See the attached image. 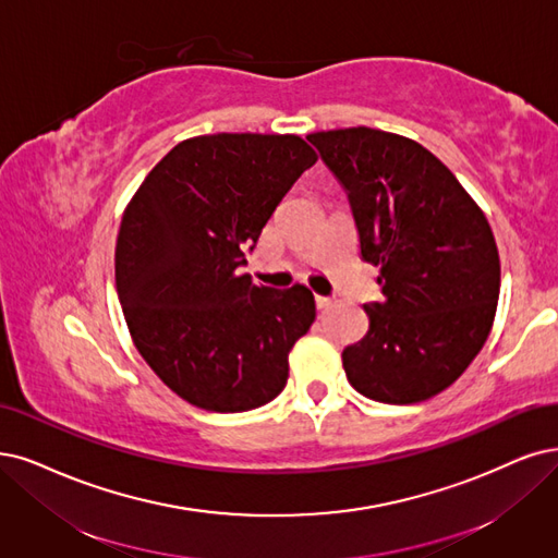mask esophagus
<instances>
[{"instance_id":"1","label":"esophagus","mask_w":558,"mask_h":558,"mask_svg":"<svg viewBox=\"0 0 558 558\" xmlns=\"http://www.w3.org/2000/svg\"><path fill=\"white\" fill-rule=\"evenodd\" d=\"M315 303H317V307H319V311H322V307H328V305H331V299H328V296H322V294H317V296H315Z\"/></svg>"}]
</instances>
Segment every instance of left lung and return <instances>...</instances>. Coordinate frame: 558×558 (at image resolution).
Masks as SVG:
<instances>
[{
	"label": "left lung",
	"instance_id": "obj_1",
	"mask_svg": "<svg viewBox=\"0 0 558 558\" xmlns=\"http://www.w3.org/2000/svg\"><path fill=\"white\" fill-rule=\"evenodd\" d=\"M347 193L361 257L379 266L381 301L344 347L361 396L414 404L441 393L478 356L497 313L499 253L489 222L418 142L377 129L307 135Z\"/></svg>",
	"mask_w": 558,
	"mask_h": 558
}]
</instances>
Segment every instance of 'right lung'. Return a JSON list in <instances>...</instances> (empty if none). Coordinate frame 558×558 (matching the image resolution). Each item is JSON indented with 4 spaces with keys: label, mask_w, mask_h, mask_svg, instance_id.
I'll use <instances>...</instances> for the list:
<instances>
[{
    "label": "right lung",
    "mask_w": 558,
    "mask_h": 558,
    "mask_svg": "<svg viewBox=\"0 0 558 558\" xmlns=\"http://www.w3.org/2000/svg\"><path fill=\"white\" fill-rule=\"evenodd\" d=\"M317 162L299 135L183 140L121 218L114 278L142 359L179 398L234 414L282 393L315 299L243 274L276 206Z\"/></svg>",
    "instance_id": "obj_1"
}]
</instances>
